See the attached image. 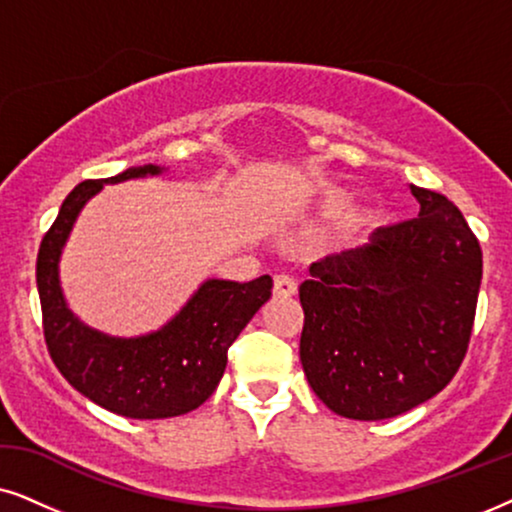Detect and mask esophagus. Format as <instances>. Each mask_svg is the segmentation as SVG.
<instances>
[{
  "mask_svg": "<svg viewBox=\"0 0 512 512\" xmlns=\"http://www.w3.org/2000/svg\"><path fill=\"white\" fill-rule=\"evenodd\" d=\"M274 295L276 297H295L297 295V283L290 276H276L274 278Z\"/></svg>",
  "mask_w": 512,
  "mask_h": 512,
  "instance_id": "esophagus-1",
  "label": "esophagus"
}]
</instances>
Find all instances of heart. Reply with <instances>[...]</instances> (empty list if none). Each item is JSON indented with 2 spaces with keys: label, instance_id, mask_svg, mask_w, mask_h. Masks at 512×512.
I'll return each mask as SVG.
<instances>
[{
  "label": "heart",
  "instance_id": "heart-1",
  "mask_svg": "<svg viewBox=\"0 0 512 512\" xmlns=\"http://www.w3.org/2000/svg\"><path fill=\"white\" fill-rule=\"evenodd\" d=\"M353 199H356V194L346 192V189H327V192L318 196V199H313L309 206L302 208V215L316 217V220H332V217L344 215L346 210L351 208ZM386 222H388L386 210L381 208L360 210V213L356 217H351V220L346 222V227L339 231L335 241H332V248L337 252L363 248L365 243H370L372 238L386 227Z\"/></svg>",
  "mask_w": 512,
  "mask_h": 512
}]
</instances>
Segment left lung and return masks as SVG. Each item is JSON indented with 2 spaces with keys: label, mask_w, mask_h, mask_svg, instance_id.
I'll return each instance as SVG.
<instances>
[{
  "label": "left lung",
  "mask_w": 512,
  "mask_h": 512,
  "mask_svg": "<svg viewBox=\"0 0 512 512\" xmlns=\"http://www.w3.org/2000/svg\"><path fill=\"white\" fill-rule=\"evenodd\" d=\"M419 217L311 264L299 360L332 412L381 421L438 395L466 356L482 250L461 210L410 187Z\"/></svg>",
  "instance_id": "1"
}]
</instances>
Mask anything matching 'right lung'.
Returning a JSON list of instances; mask_svg holds the SVG:
<instances>
[{"instance_id": "obj_1", "label": "right lung", "mask_w": 512, "mask_h": 512, "mask_svg": "<svg viewBox=\"0 0 512 512\" xmlns=\"http://www.w3.org/2000/svg\"><path fill=\"white\" fill-rule=\"evenodd\" d=\"M166 166L145 163L107 180H86L70 192L37 255L44 337L60 374L81 395L128 419L180 417L206 403L220 384L227 351L271 299V276L250 283L206 278L159 330L135 337L86 325L67 304L60 257L86 203L105 185L159 177Z\"/></svg>"}]
</instances>
